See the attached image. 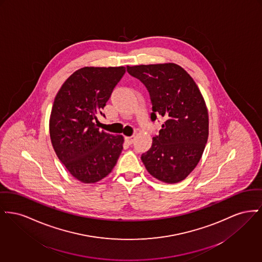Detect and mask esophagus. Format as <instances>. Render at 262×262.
<instances>
[{
    "label": "esophagus",
    "mask_w": 262,
    "mask_h": 262,
    "mask_svg": "<svg viewBox=\"0 0 262 262\" xmlns=\"http://www.w3.org/2000/svg\"><path fill=\"white\" fill-rule=\"evenodd\" d=\"M136 139V136H130V137H125L124 139H125V141L128 143V144H132L133 142H134V140Z\"/></svg>",
    "instance_id": "34e87169"
}]
</instances>
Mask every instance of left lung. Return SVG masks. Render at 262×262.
<instances>
[{
  "mask_svg": "<svg viewBox=\"0 0 262 262\" xmlns=\"http://www.w3.org/2000/svg\"><path fill=\"white\" fill-rule=\"evenodd\" d=\"M126 71L149 93L151 121L164 120L141 161L156 179L178 183L197 166L208 140L209 116L200 90L174 63L127 66Z\"/></svg>",
  "mask_w": 262,
  "mask_h": 262,
  "instance_id": "8db88e82",
  "label": "left lung"
}]
</instances>
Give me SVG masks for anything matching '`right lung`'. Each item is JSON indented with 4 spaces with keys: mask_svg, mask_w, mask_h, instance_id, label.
Here are the masks:
<instances>
[{
    "mask_svg": "<svg viewBox=\"0 0 262 262\" xmlns=\"http://www.w3.org/2000/svg\"><path fill=\"white\" fill-rule=\"evenodd\" d=\"M124 67H83L62 85L51 110L52 146L70 174L83 183H95L115 167L123 150V136L101 132L98 117Z\"/></svg>",
    "mask_w": 262,
    "mask_h": 262,
    "instance_id": "1",
    "label": "right lung"
}]
</instances>
